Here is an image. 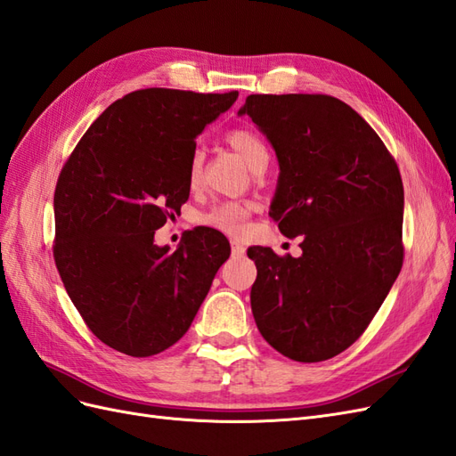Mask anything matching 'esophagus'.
Instances as JSON below:
<instances>
[{
	"instance_id": "obj_1",
	"label": "esophagus",
	"mask_w": 456,
	"mask_h": 456,
	"mask_svg": "<svg viewBox=\"0 0 456 456\" xmlns=\"http://www.w3.org/2000/svg\"><path fill=\"white\" fill-rule=\"evenodd\" d=\"M231 252H232V256H235V258H242L244 252H247V248H244L239 240H231Z\"/></svg>"
}]
</instances>
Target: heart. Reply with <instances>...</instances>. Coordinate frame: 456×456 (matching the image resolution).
Masks as SVG:
<instances>
[{"label": "heart", "mask_w": 456, "mask_h": 456, "mask_svg": "<svg viewBox=\"0 0 456 456\" xmlns=\"http://www.w3.org/2000/svg\"><path fill=\"white\" fill-rule=\"evenodd\" d=\"M225 140L227 144L235 150L254 171L265 167L267 159H270V150H267L265 142L258 133L250 131V128L239 126V128H231V131L225 134ZM202 169H204L202 151H194L189 159V169H186V181H189V186H192V189L200 184ZM252 212H254L252 202H242V200L219 202L200 216V224L209 229H216L219 232H225V235H231V237H240L242 232L247 231V224Z\"/></svg>", "instance_id": "1"}]
</instances>
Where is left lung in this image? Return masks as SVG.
Returning <instances> with one entry per match:
<instances>
[{
	"label": "left lung",
	"instance_id": "obj_1",
	"mask_svg": "<svg viewBox=\"0 0 456 456\" xmlns=\"http://www.w3.org/2000/svg\"><path fill=\"white\" fill-rule=\"evenodd\" d=\"M267 136L279 159L272 219L302 235V256L248 248L256 325L297 362L337 356L366 331L404 258V191L378 133L328 94H250L239 111Z\"/></svg>",
	"mask_w": 456,
	"mask_h": 456
}]
</instances>
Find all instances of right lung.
<instances>
[{
  "mask_svg": "<svg viewBox=\"0 0 456 456\" xmlns=\"http://www.w3.org/2000/svg\"><path fill=\"white\" fill-rule=\"evenodd\" d=\"M239 96L144 88L113 102L67 158L53 194V260L88 330L146 358L189 331L229 254L219 231H189L181 247L154 232L189 200L196 136Z\"/></svg>",
  "mask_w": 456,
  "mask_h": 456,
  "instance_id": "1",
  "label": "right lung"
}]
</instances>
